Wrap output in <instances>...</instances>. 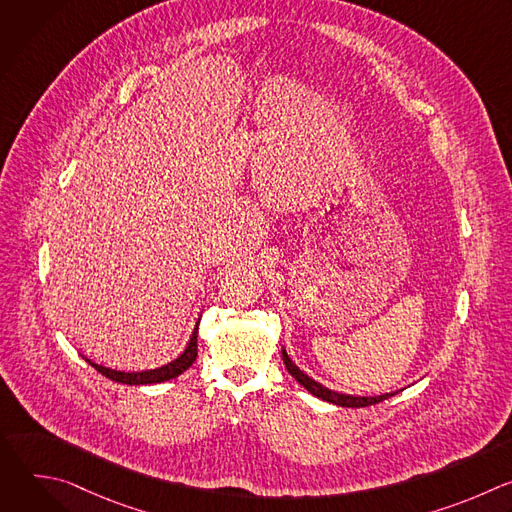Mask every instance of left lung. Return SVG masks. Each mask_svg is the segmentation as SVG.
Here are the masks:
<instances>
[{"instance_id": "8db88e82", "label": "left lung", "mask_w": 512, "mask_h": 512, "mask_svg": "<svg viewBox=\"0 0 512 512\" xmlns=\"http://www.w3.org/2000/svg\"><path fill=\"white\" fill-rule=\"evenodd\" d=\"M281 356H283V362H285V369L287 373L294 377L308 393H312L314 397L326 401V403H332V405H338V407H369V405H375V403H381L389 397H393L395 393H383V395H373V397H362V395H348V393H338L334 389H328L324 387L322 383L314 381L312 377H308L304 371H300L296 367V362L289 358L287 350L281 346Z\"/></svg>"}]
</instances>
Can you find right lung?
Masks as SVG:
<instances>
[{
  "instance_id": "add662e5",
  "label": "right lung",
  "mask_w": 512,
  "mask_h": 512,
  "mask_svg": "<svg viewBox=\"0 0 512 512\" xmlns=\"http://www.w3.org/2000/svg\"><path fill=\"white\" fill-rule=\"evenodd\" d=\"M198 324L200 318L196 320V326L192 330V336L184 348V352L180 356H176L172 362L164 364V367L158 369H150V371H135V373H125V371H113L109 367H103V364L93 362L91 358L83 356L93 369H97L101 375H105L107 379L115 381V383H123V385H158V383H166L170 379L180 377L184 371H188L192 367V362L198 356Z\"/></svg>"
}]
</instances>
